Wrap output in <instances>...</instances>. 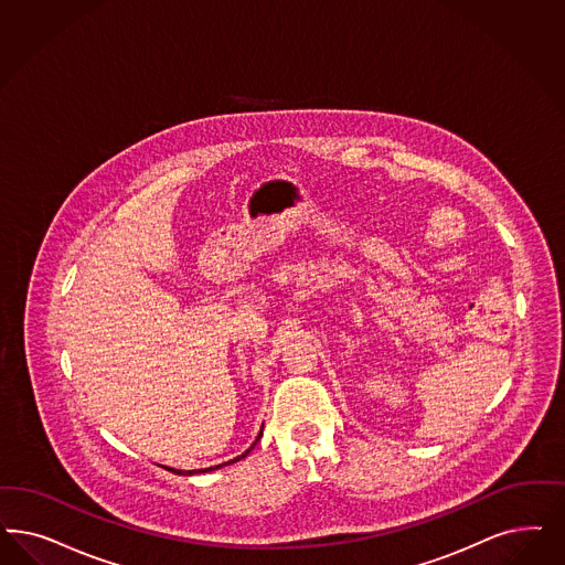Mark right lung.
<instances>
[{"mask_svg": "<svg viewBox=\"0 0 565 565\" xmlns=\"http://www.w3.org/2000/svg\"><path fill=\"white\" fill-rule=\"evenodd\" d=\"M260 436H263V429H260V434H258V438H260ZM258 438H256V440H254V445H256V443H258ZM254 445H253V447L248 448V450H246V452H242V455H239V457H235V459H232V461H227V463H221V466L206 467V469H190V471H181V469H173V471H177V473H179V476H194V473H206V471H213V469H218V467L230 466V463H235V461H239V459H244V457H246V455H248V452H250V450H253Z\"/></svg>", "mask_w": 565, "mask_h": 565, "instance_id": "obj_1", "label": "right lung"}]
</instances>
